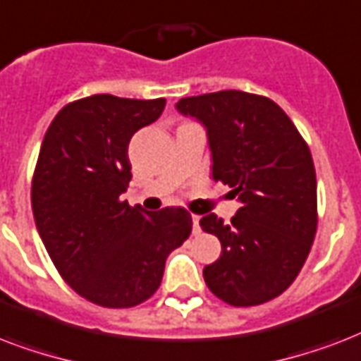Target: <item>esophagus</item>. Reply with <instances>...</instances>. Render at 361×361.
Here are the masks:
<instances>
[{
	"label": "esophagus",
	"instance_id": "esophagus-1",
	"mask_svg": "<svg viewBox=\"0 0 361 361\" xmlns=\"http://www.w3.org/2000/svg\"><path fill=\"white\" fill-rule=\"evenodd\" d=\"M192 226H194V233L197 235L200 233V216L197 214H192Z\"/></svg>",
	"mask_w": 361,
	"mask_h": 361
}]
</instances>
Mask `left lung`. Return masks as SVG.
<instances>
[{
	"label": "left lung",
	"mask_w": 361,
	"mask_h": 361,
	"mask_svg": "<svg viewBox=\"0 0 361 361\" xmlns=\"http://www.w3.org/2000/svg\"><path fill=\"white\" fill-rule=\"evenodd\" d=\"M175 107L205 128L212 178L241 203L231 224L214 212L200 220L222 245L203 269L207 286L233 307L273 300L294 282L317 233L311 150L269 97L222 90L183 97Z\"/></svg>",
	"instance_id": "1"
}]
</instances>
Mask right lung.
<instances>
[{
    "label": "right lung",
    "instance_id": "1",
    "mask_svg": "<svg viewBox=\"0 0 361 361\" xmlns=\"http://www.w3.org/2000/svg\"><path fill=\"white\" fill-rule=\"evenodd\" d=\"M164 107V97L97 94L66 105L44 133L33 219L61 279L96 305L128 309L149 300L167 256L192 231L183 207L150 212L120 197L131 180L130 139Z\"/></svg>",
    "mask_w": 361,
    "mask_h": 361
}]
</instances>
